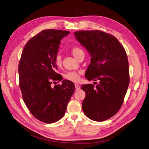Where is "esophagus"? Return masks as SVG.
I'll list each match as a JSON object with an SVG mask.
<instances>
[{"instance_id": "34e87169", "label": "esophagus", "mask_w": 149, "mask_h": 149, "mask_svg": "<svg viewBox=\"0 0 149 149\" xmlns=\"http://www.w3.org/2000/svg\"><path fill=\"white\" fill-rule=\"evenodd\" d=\"M74 86H75V88H76V89H80V86H79V84H74Z\"/></svg>"}]
</instances>
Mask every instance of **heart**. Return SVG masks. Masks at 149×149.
Segmentation results:
<instances>
[{
  "instance_id": "heart-1",
  "label": "heart",
  "mask_w": 149,
  "mask_h": 149,
  "mask_svg": "<svg viewBox=\"0 0 149 149\" xmlns=\"http://www.w3.org/2000/svg\"><path fill=\"white\" fill-rule=\"evenodd\" d=\"M71 53L72 55H73L74 58L76 59H78L79 57L84 53L83 49H81L79 47H74L71 49ZM55 63L58 66L60 67L61 65V57L60 55H56L55 58ZM80 74L81 73L79 71H71L67 72L66 74H65L64 77L65 79L70 81L72 82H77L79 79L80 78Z\"/></svg>"
}]
</instances>
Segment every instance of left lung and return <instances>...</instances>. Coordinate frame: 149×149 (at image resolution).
I'll list each match as a JSON object with an SVG mask.
<instances>
[{"label":"left lung","instance_id":"left-lung-1","mask_svg":"<svg viewBox=\"0 0 149 149\" xmlns=\"http://www.w3.org/2000/svg\"><path fill=\"white\" fill-rule=\"evenodd\" d=\"M74 34L91 57L86 78L100 81L96 86L88 84L81 87L86 93L84 113L93 120H106L119 111L127 93L130 81L127 54L118 39L104 31L83 30Z\"/></svg>","mask_w":149,"mask_h":149}]
</instances>
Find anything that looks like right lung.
<instances>
[{
  "mask_svg": "<svg viewBox=\"0 0 149 149\" xmlns=\"http://www.w3.org/2000/svg\"><path fill=\"white\" fill-rule=\"evenodd\" d=\"M69 33L60 30H42L29 40L22 53L19 73L22 97L31 114L45 123H54L63 117L75 91L74 83L69 80L52 86L53 81L62 80L56 72L55 58L61 40Z\"/></svg>",
  "mask_w": 149,
  "mask_h": 149,
  "instance_id": "obj_1",
  "label": "right lung"
}]
</instances>
